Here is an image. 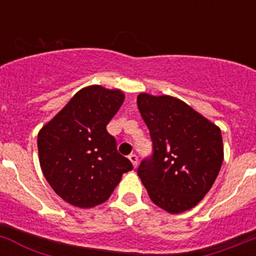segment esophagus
I'll use <instances>...</instances> for the list:
<instances>
[{
	"label": "esophagus",
	"instance_id": "esophagus-1",
	"mask_svg": "<svg viewBox=\"0 0 256 256\" xmlns=\"http://www.w3.org/2000/svg\"><path fill=\"white\" fill-rule=\"evenodd\" d=\"M128 160H130V161H131L132 166H134V168H136V166H138V156L132 153V154L128 156Z\"/></svg>",
	"mask_w": 256,
	"mask_h": 256
}]
</instances>
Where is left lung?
Instances as JSON below:
<instances>
[{
    "instance_id": "1",
    "label": "left lung",
    "mask_w": 256,
    "mask_h": 256,
    "mask_svg": "<svg viewBox=\"0 0 256 256\" xmlns=\"http://www.w3.org/2000/svg\"><path fill=\"white\" fill-rule=\"evenodd\" d=\"M153 153L138 175L154 205L170 214L194 208L214 184L223 164L220 128L168 95H138Z\"/></svg>"
}]
</instances>
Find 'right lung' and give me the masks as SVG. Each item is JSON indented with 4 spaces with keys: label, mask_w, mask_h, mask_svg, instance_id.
Here are the masks:
<instances>
[{
    "label": "right lung",
    "mask_w": 256,
    "mask_h": 256,
    "mask_svg": "<svg viewBox=\"0 0 256 256\" xmlns=\"http://www.w3.org/2000/svg\"><path fill=\"white\" fill-rule=\"evenodd\" d=\"M125 95L99 85L84 88L40 130V165L59 197L88 208L110 198L122 174L132 170L106 131Z\"/></svg>",
    "instance_id": "right-lung-1"
}]
</instances>
